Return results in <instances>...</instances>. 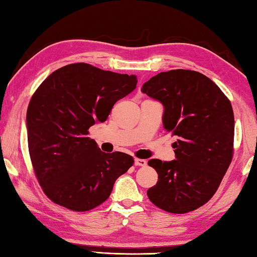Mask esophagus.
<instances>
[{"label": "esophagus", "instance_id": "obj_1", "mask_svg": "<svg viewBox=\"0 0 257 257\" xmlns=\"http://www.w3.org/2000/svg\"><path fill=\"white\" fill-rule=\"evenodd\" d=\"M134 163H135V166H138V167H145L147 166V160L137 158L134 160Z\"/></svg>", "mask_w": 257, "mask_h": 257}]
</instances>
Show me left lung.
<instances>
[{"label": "left lung", "instance_id": "obj_1", "mask_svg": "<svg viewBox=\"0 0 257 257\" xmlns=\"http://www.w3.org/2000/svg\"><path fill=\"white\" fill-rule=\"evenodd\" d=\"M142 91L164 106L163 126L177 142L176 160L151 159L158 182L148 190L154 205L172 214L204 206L215 195L233 159L234 113L214 81L198 71L160 72Z\"/></svg>", "mask_w": 257, "mask_h": 257}]
</instances>
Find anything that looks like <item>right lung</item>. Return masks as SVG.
I'll list each match as a JSON object with an SVG mask.
<instances>
[{
	"mask_svg": "<svg viewBox=\"0 0 257 257\" xmlns=\"http://www.w3.org/2000/svg\"><path fill=\"white\" fill-rule=\"evenodd\" d=\"M137 84L134 75L77 62L53 71L38 87L27 110L29 153L43 192L55 204L94 209L133 166L128 154L101 152L87 135Z\"/></svg>",
	"mask_w": 257,
	"mask_h": 257,
	"instance_id": "add662e5",
	"label": "right lung"
}]
</instances>
